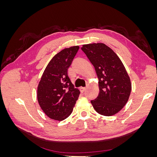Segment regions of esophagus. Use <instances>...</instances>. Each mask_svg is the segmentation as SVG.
Returning a JSON list of instances; mask_svg holds the SVG:
<instances>
[{"instance_id":"34e87169","label":"esophagus","mask_w":157,"mask_h":157,"mask_svg":"<svg viewBox=\"0 0 157 157\" xmlns=\"http://www.w3.org/2000/svg\"><path fill=\"white\" fill-rule=\"evenodd\" d=\"M85 90H86V88L85 87H80V91L81 93H83L84 92H85Z\"/></svg>"}]
</instances>
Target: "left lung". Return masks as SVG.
Segmentation results:
<instances>
[{
  "label": "left lung",
  "instance_id": "8db88e82",
  "mask_svg": "<svg viewBox=\"0 0 157 157\" xmlns=\"http://www.w3.org/2000/svg\"><path fill=\"white\" fill-rule=\"evenodd\" d=\"M94 66L99 79V93L91 100L95 110L112 116L127 103L132 84L124 65L111 48L103 43L84 44L81 48Z\"/></svg>",
  "mask_w": 157,
  "mask_h": 157
}]
</instances>
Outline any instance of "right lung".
<instances>
[{
  "instance_id": "right-lung-1",
  "label": "right lung",
  "mask_w": 157,
  "mask_h": 157,
  "mask_svg": "<svg viewBox=\"0 0 157 157\" xmlns=\"http://www.w3.org/2000/svg\"><path fill=\"white\" fill-rule=\"evenodd\" d=\"M79 46L65 48L54 56L46 67L37 89L39 105L52 119L63 121L73 111L80 91L75 88L68 75Z\"/></svg>"
}]
</instances>
